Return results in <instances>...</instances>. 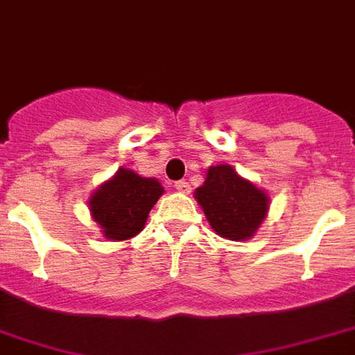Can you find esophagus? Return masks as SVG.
<instances>
[{"label": "esophagus", "mask_w": 355, "mask_h": 355, "mask_svg": "<svg viewBox=\"0 0 355 355\" xmlns=\"http://www.w3.org/2000/svg\"><path fill=\"white\" fill-rule=\"evenodd\" d=\"M175 188H177V191H180V193H188L189 189H191L186 180H178V182H175Z\"/></svg>", "instance_id": "1"}]
</instances>
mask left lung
I'll return each mask as SVG.
<instances>
[{
	"mask_svg": "<svg viewBox=\"0 0 355 355\" xmlns=\"http://www.w3.org/2000/svg\"><path fill=\"white\" fill-rule=\"evenodd\" d=\"M193 196L214 232L234 242L255 236L270 210L266 191L240 177L229 164L208 167L205 182Z\"/></svg>",
	"mask_w": 355,
	"mask_h": 355,
	"instance_id": "8db88e82",
	"label": "left lung"
}]
</instances>
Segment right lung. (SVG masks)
Returning a JSON list of instances; mask_svg holds the SVG:
<instances>
[{"label": "right lung", "instance_id": "obj_1", "mask_svg": "<svg viewBox=\"0 0 355 355\" xmlns=\"http://www.w3.org/2000/svg\"><path fill=\"white\" fill-rule=\"evenodd\" d=\"M164 196L158 178L137 175L132 169L119 167L89 197V212L100 227L105 240L123 242L145 229L148 212Z\"/></svg>", "mask_w": 355, "mask_h": 355}]
</instances>
